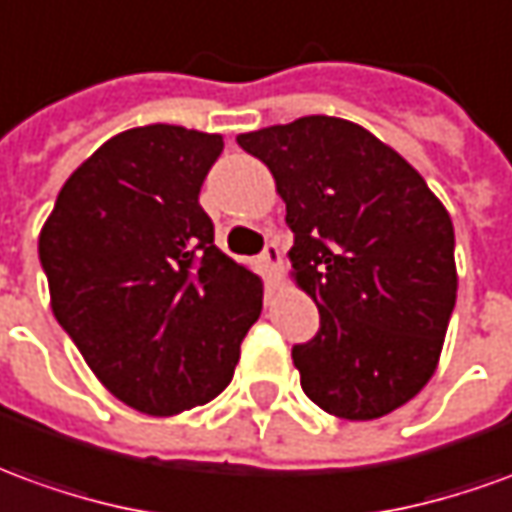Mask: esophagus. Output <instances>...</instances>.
<instances>
[{
	"mask_svg": "<svg viewBox=\"0 0 512 512\" xmlns=\"http://www.w3.org/2000/svg\"><path fill=\"white\" fill-rule=\"evenodd\" d=\"M260 260H263V266H266L274 277H282V255L280 249H277V244H268L266 252L260 255Z\"/></svg>",
	"mask_w": 512,
	"mask_h": 512,
	"instance_id": "34e87169",
	"label": "esophagus"
}]
</instances>
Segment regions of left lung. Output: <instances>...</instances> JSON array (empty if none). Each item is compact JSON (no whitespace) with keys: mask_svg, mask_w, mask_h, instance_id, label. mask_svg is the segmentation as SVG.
I'll return each instance as SVG.
<instances>
[{"mask_svg":"<svg viewBox=\"0 0 512 512\" xmlns=\"http://www.w3.org/2000/svg\"><path fill=\"white\" fill-rule=\"evenodd\" d=\"M238 144L274 174L293 232L291 277L321 316L316 338L291 352L302 391L330 416H388L430 382L455 310L446 207L355 121L305 116Z\"/></svg>","mask_w":512,"mask_h":512,"instance_id":"obj_1","label":"left lung"}]
</instances>
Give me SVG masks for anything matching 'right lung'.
<instances>
[{
    "mask_svg": "<svg viewBox=\"0 0 512 512\" xmlns=\"http://www.w3.org/2000/svg\"><path fill=\"white\" fill-rule=\"evenodd\" d=\"M221 149L174 124L119 132L66 180L38 238L60 327L146 416L216 399L263 310L260 277L213 244L199 205Z\"/></svg>",
    "mask_w": 512,
    "mask_h": 512,
    "instance_id": "1",
    "label": "right lung"
}]
</instances>
